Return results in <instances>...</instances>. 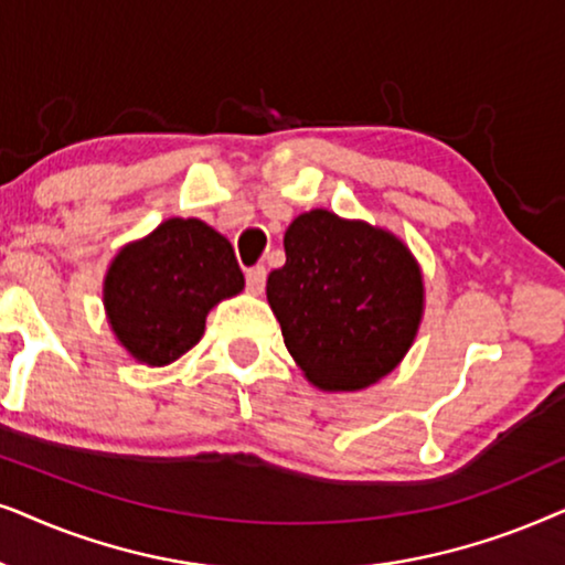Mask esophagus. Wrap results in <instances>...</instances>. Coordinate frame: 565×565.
I'll return each instance as SVG.
<instances>
[{
    "mask_svg": "<svg viewBox=\"0 0 565 565\" xmlns=\"http://www.w3.org/2000/svg\"><path fill=\"white\" fill-rule=\"evenodd\" d=\"M245 281H247V291H250V295H260L263 287H266V268L263 266L247 268Z\"/></svg>",
    "mask_w": 565,
    "mask_h": 565,
    "instance_id": "obj_1",
    "label": "esophagus"
}]
</instances>
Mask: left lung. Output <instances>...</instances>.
I'll return each instance as SVG.
<instances>
[{
	"label": "left lung",
	"instance_id": "1",
	"mask_svg": "<svg viewBox=\"0 0 565 565\" xmlns=\"http://www.w3.org/2000/svg\"><path fill=\"white\" fill-rule=\"evenodd\" d=\"M284 250L266 297L307 382L356 393L387 377L424 320V274L411 247L385 227L312 209L289 224Z\"/></svg>",
	"mask_w": 565,
	"mask_h": 565
}]
</instances>
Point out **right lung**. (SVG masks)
Segmentation results:
<instances>
[{"label":"right lung","instance_id":"obj_1","mask_svg":"<svg viewBox=\"0 0 565 565\" xmlns=\"http://www.w3.org/2000/svg\"><path fill=\"white\" fill-rule=\"evenodd\" d=\"M243 289L230 239L193 216H170L113 255L103 305L131 359L168 366L201 341L206 315Z\"/></svg>","mask_w":565,"mask_h":565}]
</instances>
